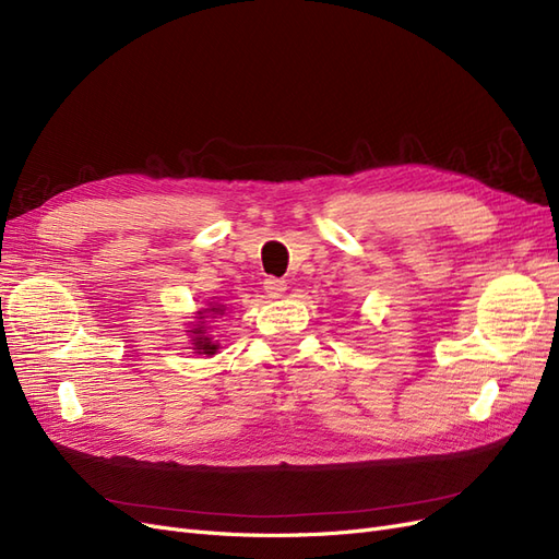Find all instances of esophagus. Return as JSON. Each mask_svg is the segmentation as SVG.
I'll list each match as a JSON object with an SVG mask.
<instances>
[{
	"mask_svg": "<svg viewBox=\"0 0 559 559\" xmlns=\"http://www.w3.org/2000/svg\"><path fill=\"white\" fill-rule=\"evenodd\" d=\"M263 289L267 294V298H280L284 292H286V282L284 280H277V277H267L263 282Z\"/></svg>",
	"mask_w": 559,
	"mask_h": 559,
	"instance_id": "obj_1",
	"label": "esophagus"
}]
</instances>
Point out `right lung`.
Segmentation results:
<instances>
[{
	"label": "right lung",
	"instance_id": "1",
	"mask_svg": "<svg viewBox=\"0 0 559 559\" xmlns=\"http://www.w3.org/2000/svg\"><path fill=\"white\" fill-rule=\"evenodd\" d=\"M212 312H222V308H212ZM200 319H205L202 317V312H200ZM191 333H195V337H193V345H195V349L198 352H202V354H214L218 347L212 343V337H207L205 335V331H202V321L198 324V329H193Z\"/></svg>",
	"mask_w": 559,
	"mask_h": 559
}]
</instances>
